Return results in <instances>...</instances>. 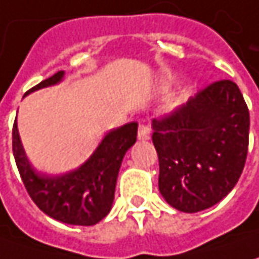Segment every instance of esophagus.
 I'll return each instance as SVG.
<instances>
[{"label":"esophagus","mask_w":259,"mask_h":259,"mask_svg":"<svg viewBox=\"0 0 259 259\" xmlns=\"http://www.w3.org/2000/svg\"><path fill=\"white\" fill-rule=\"evenodd\" d=\"M151 137V128L147 124H141L138 128V140L145 141V140H150Z\"/></svg>","instance_id":"1"}]
</instances>
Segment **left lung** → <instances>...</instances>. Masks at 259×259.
Returning a JSON list of instances; mask_svg holds the SVG:
<instances>
[{"label":"left lung","instance_id":"8db88e82","mask_svg":"<svg viewBox=\"0 0 259 259\" xmlns=\"http://www.w3.org/2000/svg\"><path fill=\"white\" fill-rule=\"evenodd\" d=\"M158 189L174 209L196 213L238 183L248 154L249 111L232 80H218L187 104L153 119Z\"/></svg>","mask_w":259,"mask_h":259}]
</instances>
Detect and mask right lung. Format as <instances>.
I'll return each mask as SVG.
<instances>
[{"instance_id": "right-lung-1", "label": "right lung", "mask_w": 259, "mask_h": 259, "mask_svg": "<svg viewBox=\"0 0 259 259\" xmlns=\"http://www.w3.org/2000/svg\"><path fill=\"white\" fill-rule=\"evenodd\" d=\"M63 76L65 72L60 70L27 94L56 85ZM137 122H130L109 131L80 167L62 176H47L35 171L30 164L15 118L13 153L21 180L33 202L47 216L63 224L91 226L102 221L112 207L119 167L125 153L137 141Z\"/></svg>"}]
</instances>
